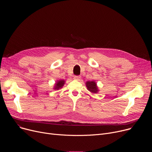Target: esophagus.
<instances>
[{
    "label": "esophagus",
    "mask_w": 152,
    "mask_h": 152,
    "mask_svg": "<svg viewBox=\"0 0 152 152\" xmlns=\"http://www.w3.org/2000/svg\"><path fill=\"white\" fill-rule=\"evenodd\" d=\"M74 79L77 80H79L80 79V77L79 76H74Z\"/></svg>",
    "instance_id": "1"
}]
</instances>
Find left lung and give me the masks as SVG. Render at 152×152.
I'll list each match as a JSON object with an SVG mask.
<instances>
[{
	"label": "left lung",
	"mask_w": 152,
	"mask_h": 152,
	"mask_svg": "<svg viewBox=\"0 0 152 152\" xmlns=\"http://www.w3.org/2000/svg\"><path fill=\"white\" fill-rule=\"evenodd\" d=\"M85 85L86 87L87 88V90L93 94H96L99 91L97 83L94 80L86 82Z\"/></svg>",
	"instance_id": "obj_1"
}]
</instances>
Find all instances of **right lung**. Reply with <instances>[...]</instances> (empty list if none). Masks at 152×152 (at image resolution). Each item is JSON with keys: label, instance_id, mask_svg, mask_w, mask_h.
<instances>
[{"label": "right lung", "instance_id": "obj_1", "mask_svg": "<svg viewBox=\"0 0 152 152\" xmlns=\"http://www.w3.org/2000/svg\"><path fill=\"white\" fill-rule=\"evenodd\" d=\"M65 83H66V81H65L64 79H59V80H58L55 85H54V86H53V90H59V89H61L63 86L64 85Z\"/></svg>", "mask_w": 152, "mask_h": 152}]
</instances>
